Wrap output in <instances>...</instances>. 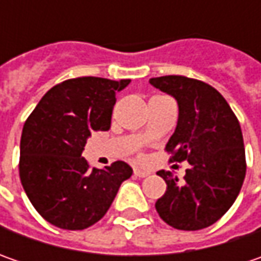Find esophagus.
Instances as JSON below:
<instances>
[{
    "instance_id": "esophagus-1",
    "label": "esophagus",
    "mask_w": 261,
    "mask_h": 261,
    "mask_svg": "<svg viewBox=\"0 0 261 261\" xmlns=\"http://www.w3.org/2000/svg\"><path fill=\"white\" fill-rule=\"evenodd\" d=\"M134 173H135L136 177H146V175H149V171L142 170V168H135V170H134Z\"/></svg>"
}]
</instances>
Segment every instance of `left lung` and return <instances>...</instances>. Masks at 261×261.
<instances>
[{
	"instance_id": "left-lung-1",
	"label": "left lung",
	"mask_w": 261,
	"mask_h": 261,
	"mask_svg": "<svg viewBox=\"0 0 261 261\" xmlns=\"http://www.w3.org/2000/svg\"><path fill=\"white\" fill-rule=\"evenodd\" d=\"M149 84L174 97L178 120L167 142L171 161L187 160L185 180L158 171L167 190L155 203L161 219L183 231L215 224L236 202L246 177V151L238 119L215 88L181 75L151 78Z\"/></svg>"
}]
</instances>
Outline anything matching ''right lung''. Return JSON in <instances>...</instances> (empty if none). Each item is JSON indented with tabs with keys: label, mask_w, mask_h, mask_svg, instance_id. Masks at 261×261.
Listing matches in <instances>:
<instances>
[{
	"label": "right lung",
	"mask_w": 261,
	"mask_h": 261,
	"mask_svg": "<svg viewBox=\"0 0 261 261\" xmlns=\"http://www.w3.org/2000/svg\"><path fill=\"white\" fill-rule=\"evenodd\" d=\"M129 83L66 80L52 87L25 120L20 180L32 205L52 225L71 231L94 225L134 173L123 161L91 170L81 155L94 130L110 129L116 93Z\"/></svg>",
	"instance_id": "1"
}]
</instances>
